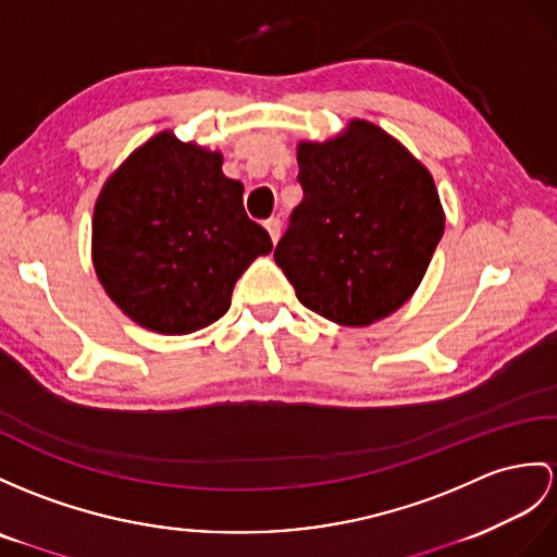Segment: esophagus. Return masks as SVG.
<instances>
[{
    "label": "esophagus",
    "mask_w": 557,
    "mask_h": 557,
    "mask_svg": "<svg viewBox=\"0 0 557 557\" xmlns=\"http://www.w3.org/2000/svg\"><path fill=\"white\" fill-rule=\"evenodd\" d=\"M264 226H267V232H269V236H271V240H278V236H281V220L278 216H269V220L264 222Z\"/></svg>",
    "instance_id": "34e87169"
}]
</instances>
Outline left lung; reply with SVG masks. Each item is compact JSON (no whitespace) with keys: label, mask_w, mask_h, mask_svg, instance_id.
<instances>
[{"label":"left lung","mask_w":557,"mask_h":557,"mask_svg":"<svg viewBox=\"0 0 557 557\" xmlns=\"http://www.w3.org/2000/svg\"><path fill=\"white\" fill-rule=\"evenodd\" d=\"M302 202L274 260L297 300L345 325L399 309L423 278L444 234L430 172L371 122L297 148Z\"/></svg>","instance_id":"obj_1"}]
</instances>
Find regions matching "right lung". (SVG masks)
I'll list each match as a JSON object with an SVG mask.
<instances>
[{
	"instance_id": "add662e5",
	"label": "right lung",
	"mask_w": 557,
	"mask_h": 557,
	"mask_svg": "<svg viewBox=\"0 0 557 557\" xmlns=\"http://www.w3.org/2000/svg\"><path fill=\"white\" fill-rule=\"evenodd\" d=\"M94 269L111 300L144 329L186 335L222 319L267 228L243 208L222 156L162 132L134 151L97 200Z\"/></svg>"
}]
</instances>
